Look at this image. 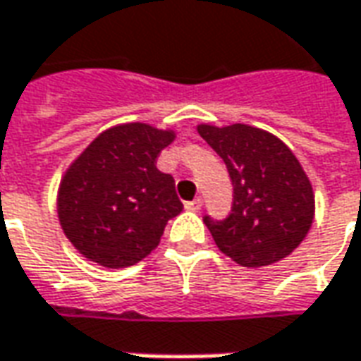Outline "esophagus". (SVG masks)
<instances>
[{
	"instance_id": "1",
	"label": "esophagus",
	"mask_w": 361,
	"mask_h": 361,
	"mask_svg": "<svg viewBox=\"0 0 361 361\" xmlns=\"http://www.w3.org/2000/svg\"><path fill=\"white\" fill-rule=\"evenodd\" d=\"M186 210H192V212H198L200 208H202V198H195V200H190V202H186Z\"/></svg>"
}]
</instances>
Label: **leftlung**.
I'll list each match as a JSON object with an SVG mask.
<instances>
[{
	"instance_id": "1",
	"label": "left lung",
	"mask_w": 361,
	"mask_h": 361,
	"mask_svg": "<svg viewBox=\"0 0 361 361\" xmlns=\"http://www.w3.org/2000/svg\"><path fill=\"white\" fill-rule=\"evenodd\" d=\"M233 186L230 214L204 216L220 252L243 267L287 257L310 230L314 195L297 157L281 139L252 126H198Z\"/></svg>"
}]
</instances>
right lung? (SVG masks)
Listing matches in <instances>:
<instances>
[{
  "label": "right lung",
  "instance_id": "obj_1",
  "mask_svg": "<svg viewBox=\"0 0 361 361\" xmlns=\"http://www.w3.org/2000/svg\"><path fill=\"white\" fill-rule=\"evenodd\" d=\"M171 131L126 123L92 141L66 171L59 218L66 238L90 261L129 267L159 245L166 222L183 210L175 178L157 169Z\"/></svg>",
  "mask_w": 361,
  "mask_h": 361
}]
</instances>
